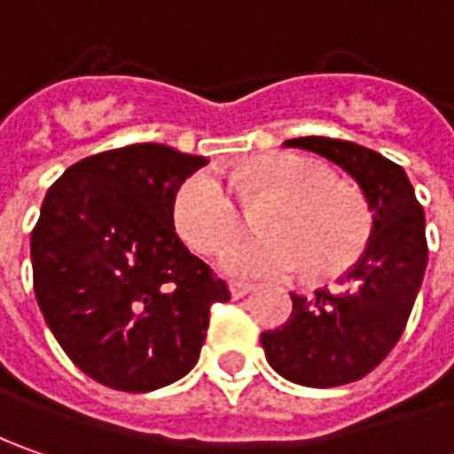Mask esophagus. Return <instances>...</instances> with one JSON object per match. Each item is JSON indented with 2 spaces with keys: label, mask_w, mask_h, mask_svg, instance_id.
<instances>
[{
  "label": "esophagus",
  "mask_w": 454,
  "mask_h": 454,
  "mask_svg": "<svg viewBox=\"0 0 454 454\" xmlns=\"http://www.w3.org/2000/svg\"><path fill=\"white\" fill-rule=\"evenodd\" d=\"M230 293H232L235 301H239V298H245V295L253 293V286H247V283H230Z\"/></svg>",
  "instance_id": "1"
}]
</instances>
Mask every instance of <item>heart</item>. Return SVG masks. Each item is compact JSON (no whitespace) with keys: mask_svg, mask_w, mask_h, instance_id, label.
Masks as SVG:
<instances>
[{"mask_svg":"<svg viewBox=\"0 0 454 454\" xmlns=\"http://www.w3.org/2000/svg\"><path fill=\"white\" fill-rule=\"evenodd\" d=\"M239 197H275L260 230L224 254L237 278H283L305 265L310 275H333L351 265L366 239V209L356 194L336 184L333 171L301 153H268L230 171ZM174 227L201 254L224 250L239 232V204L212 171H197L176 189Z\"/></svg>","mask_w":454,"mask_h":454,"instance_id":"1","label":"heart"}]
</instances>
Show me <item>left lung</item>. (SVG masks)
I'll use <instances>...</instances> for the list:
<instances>
[{
	"label": "left lung",
	"instance_id": "8db88e82",
	"mask_svg": "<svg viewBox=\"0 0 454 454\" xmlns=\"http://www.w3.org/2000/svg\"><path fill=\"white\" fill-rule=\"evenodd\" d=\"M340 166L361 186L372 209V235L339 290L313 298L290 293L293 313L265 331V358L301 387H340L376 369L402 336L427 268L425 212L404 168L351 141L305 136L286 141Z\"/></svg>",
	"mask_w": 454,
	"mask_h": 454
}]
</instances>
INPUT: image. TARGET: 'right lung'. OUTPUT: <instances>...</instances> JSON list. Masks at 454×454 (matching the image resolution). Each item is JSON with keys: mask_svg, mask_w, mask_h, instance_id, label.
<instances>
[{"mask_svg": "<svg viewBox=\"0 0 454 454\" xmlns=\"http://www.w3.org/2000/svg\"><path fill=\"white\" fill-rule=\"evenodd\" d=\"M207 164L133 144L73 164L50 186L32 232L35 295L62 351L118 392L186 376L227 286L174 230V197Z\"/></svg>", "mask_w": 454, "mask_h": 454, "instance_id": "right-lung-1", "label": "right lung"}]
</instances>
